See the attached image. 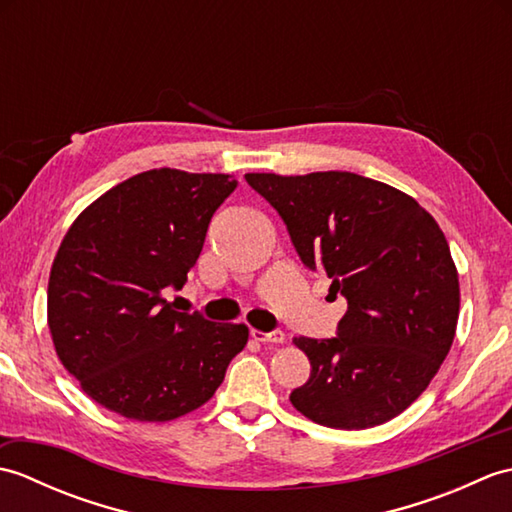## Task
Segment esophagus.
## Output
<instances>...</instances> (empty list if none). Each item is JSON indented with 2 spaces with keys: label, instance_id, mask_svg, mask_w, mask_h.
I'll list each match as a JSON object with an SVG mask.
<instances>
[{
  "label": "esophagus",
  "instance_id": "obj_1",
  "mask_svg": "<svg viewBox=\"0 0 512 512\" xmlns=\"http://www.w3.org/2000/svg\"><path fill=\"white\" fill-rule=\"evenodd\" d=\"M250 336L259 343H281L284 341V332L281 330H270V332H259V330H250Z\"/></svg>",
  "mask_w": 512,
  "mask_h": 512
}]
</instances>
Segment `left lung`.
Segmentation results:
<instances>
[{"mask_svg":"<svg viewBox=\"0 0 512 512\" xmlns=\"http://www.w3.org/2000/svg\"><path fill=\"white\" fill-rule=\"evenodd\" d=\"M244 178L286 224L301 264L347 299L336 336L297 339L312 369L290 402L330 429L396 418L436 376L458 325V273L440 226L409 195L350 171Z\"/></svg>","mask_w":512,"mask_h":512,"instance_id":"1","label":"left lung"}]
</instances>
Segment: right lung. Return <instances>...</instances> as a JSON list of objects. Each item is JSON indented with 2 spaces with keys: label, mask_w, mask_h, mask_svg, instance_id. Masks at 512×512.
<instances>
[{
  "label": "right lung",
  "mask_w": 512,
  "mask_h": 512,
  "mask_svg": "<svg viewBox=\"0 0 512 512\" xmlns=\"http://www.w3.org/2000/svg\"><path fill=\"white\" fill-rule=\"evenodd\" d=\"M226 173L151 169L90 204L65 233L48 281V325L63 367L118 416L165 422L198 409L244 350L246 325L173 310Z\"/></svg>",
  "instance_id": "1"
}]
</instances>
